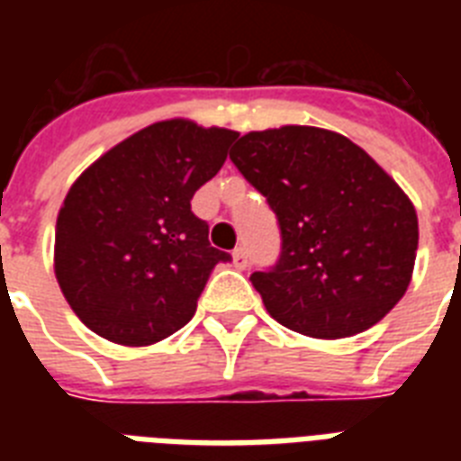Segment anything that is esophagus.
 <instances>
[{"mask_svg": "<svg viewBox=\"0 0 461 461\" xmlns=\"http://www.w3.org/2000/svg\"><path fill=\"white\" fill-rule=\"evenodd\" d=\"M231 260H234V266H237L239 270H244V267L249 266V253H246L244 246L234 249V253H231Z\"/></svg>", "mask_w": 461, "mask_h": 461, "instance_id": "1", "label": "esophagus"}]
</instances>
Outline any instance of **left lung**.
<instances>
[{
	"label": "left lung",
	"instance_id": "1",
	"mask_svg": "<svg viewBox=\"0 0 461 461\" xmlns=\"http://www.w3.org/2000/svg\"><path fill=\"white\" fill-rule=\"evenodd\" d=\"M230 158L280 222L277 266L251 275L267 313L315 339L383 321L407 292L419 249L414 203L397 181L318 126L246 133Z\"/></svg>",
	"mask_w": 461,
	"mask_h": 461
}]
</instances>
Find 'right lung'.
Wrapping results in <instances>:
<instances>
[{"label": "right lung", "mask_w": 461, "mask_h": 461, "mask_svg": "<svg viewBox=\"0 0 461 461\" xmlns=\"http://www.w3.org/2000/svg\"><path fill=\"white\" fill-rule=\"evenodd\" d=\"M237 131L167 119L107 150L68 188L54 275L95 335L148 347L184 328L217 263L191 198L220 172Z\"/></svg>", "instance_id": "1"}]
</instances>
